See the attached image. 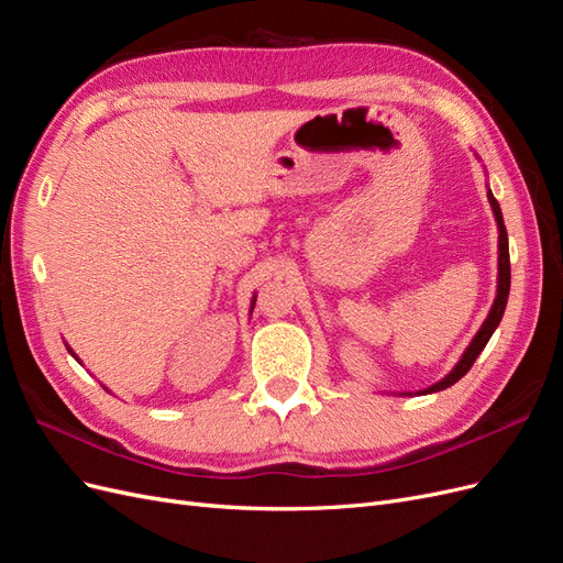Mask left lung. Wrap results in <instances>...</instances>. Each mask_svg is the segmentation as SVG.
Wrapping results in <instances>:
<instances>
[{
	"instance_id": "1",
	"label": "left lung",
	"mask_w": 563,
	"mask_h": 563,
	"mask_svg": "<svg viewBox=\"0 0 563 563\" xmlns=\"http://www.w3.org/2000/svg\"><path fill=\"white\" fill-rule=\"evenodd\" d=\"M488 201H490V209H493V216H496L498 232H500L498 234V294H496V300H493V308H490L486 321L482 323V329L476 331V335L472 338L470 347L465 350L463 356H460V362L455 364V368L449 373L444 380L430 385L428 389L418 391V395H432V391L446 389V387H451L453 383H457L460 378H463L465 373L472 368V364L476 362V356H479L482 350L486 347L488 338L493 335V331L498 329V323H500V319L505 314V305H507V296H509V244H507V230H505V223H503L500 203H498L496 197H493L490 190H488Z\"/></svg>"
}]
</instances>
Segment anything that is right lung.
Segmentation results:
<instances>
[{
  "label": "right lung",
  "mask_w": 563,
  "mask_h": 563,
  "mask_svg": "<svg viewBox=\"0 0 563 563\" xmlns=\"http://www.w3.org/2000/svg\"><path fill=\"white\" fill-rule=\"evenodd\" d=\"M253 305H255V298H253V302H251V310H253ZM67 350H70V347H67ZM70 354H73V350H70ZM75 356V354H73ZM75 360H77V356H75Z\"/></svg>",
  "instance_id": "obj_1"
}]
</instances>
